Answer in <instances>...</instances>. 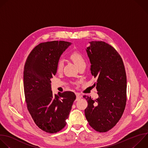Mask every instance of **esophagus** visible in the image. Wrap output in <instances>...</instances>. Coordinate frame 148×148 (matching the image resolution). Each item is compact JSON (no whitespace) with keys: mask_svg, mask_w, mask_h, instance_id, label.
<instances>
[{"mask_svg":"<svg viewBox=\"0 0 148 148\" xmlns=\"http://www.w3.org/2000/svg\"><path fill=\"white\" fill-rule=\"evenodd\" d=\"M76 96H77L76 101H78V100H79L80 99H81V97H82V96H81L80 95H79V94H77Z\"/></svg>","mask_w":148,"mask_h":148,"instance_id":"obj_1","label":"esophagus"}]
</instances>
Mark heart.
I'll return each mask as SVG.
<instances>
[{
	"mask_svg": "<svg viewBox=\"0 0 148 148\" xmlns=\"http://www.w3.org/2000/svg\"><path fill=\"white\" fill-rule=\"evenodd\" d=\"M70 59L74 62L76 66L78 67L82 65H85V60L84 56L78 51L73 52L70 55ZM64 66V62L63 60H59L57 63V70L58 71H61Z\"/></svg>",
	"mask_w": 148,
	"mask_h": 148,
	"instance_id": "heart-1",
	"label": "heart"
}]
</instances>
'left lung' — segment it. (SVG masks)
Here are the masks:
<instances>
[{
    "label": "left lung",
    "mask_w": 148,
    "mask_h": 148,
    "mask_svg": "<svg viewBox=\"0 0 148 148\" xmlns=\"http://www.w3.org/2000/svg\"><path fill=\"white\" fill-rule=\"evenodd\" d=\"M86 51L90 72L97 78L99 97L95 100L84 96L88 102L85 115L96 131L107 132L118 123L127 101V77L124 65L116 49L103 41H92Z\"/></svg>",
    "instance_id": "obj_1"
}]
</instances>
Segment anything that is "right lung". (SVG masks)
Here are the masks:
<instances>
[{
	"label": "right lung",
	"mask_w": 148,
	"mask_h": 148,
	"mask_svg": "<svg viewBox=\"0 0 148 148\" xmlns=\"http://www.w3.org/2000/svg\"><path fill=\"white\" fill-rule=\"evenodd\" d=\"M71 45L62 40L40 43L31 52L24 66L27 109L36 125L48 133H56L65 127L76 98L71 91L54 95L51 84L60 57Z\"/></svg>",
	"instance_id": "right-lung-1"
}]
</instances>
